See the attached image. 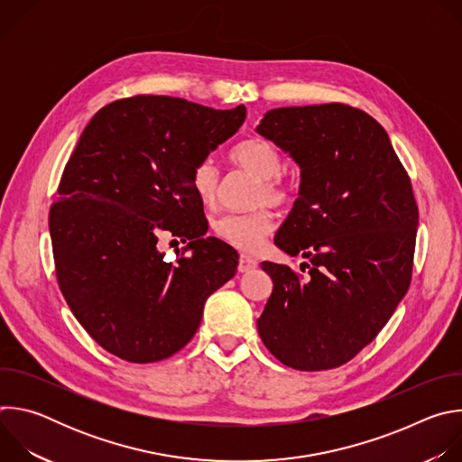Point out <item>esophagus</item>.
Listing matches in <instances>:
<instances>
[{"label": "esophagus", "mask_w": 462, "mask_h": 462, "mask_svg": "<svg viewBox=\"0 0 462 462\" xmlns=\"http://www.w3.org/2000/svg\"><path fill=\"white\" fill-rule=\"evenodd\" d=\"M257 265H259V261L255 257L243 254L239 257V263H237V271L239 273H252L254 269H257Z\"/></svg>", "instance_id": "esophagus-1"}]
</instances>
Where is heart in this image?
Returning <instances> with one entry per match:
<instances>
[{
  "mask_svg": "<svg viewBox=\"0 0 462 462\" xmlns=\"http://www.w3.org/2000/svg\"><path fill=\"white\" fill-rule=\"evenodd\" d=\"M230 161L259 179L254 193L255 205L271 203L274 207H283L294 197V186L282 177L283 157L271 143L261 139L243 141L232 148ZM219 180L221 175L212 159H203L191 170V186L205 205H212L216 201ZM274 226V216L269 208L225 214L214 223L216 234L223 241L245 252L259 250L273 234Z\"/></svg>",
  "mask_w": 462,
  "mask_h": 462,
  "instance_id": "b5f03b06",
  "label": "heart"
}]
</instances>
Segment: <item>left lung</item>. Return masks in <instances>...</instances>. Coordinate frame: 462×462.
<instances>
[{"label":"left lung","mask_w":462,"mask_h":462,"mask_svg":"<svg viewBox=\"0 0 462 462\" xmlns=\"http://www.w3.org/2000/svg\"><path fill=\"white\" fill-rule=\"evenodd\" d=\"M257 134L301 170L300 197L274 243L310 261L292 271L263 261L274 289L257 318L285 365L323 371L371 344L406 296L419 208L385 129L347 104L271 109Z\"/></svg>","instance_id":"8db88e82"}]
</instances>
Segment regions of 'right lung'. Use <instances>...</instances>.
<instances>
[{
	"label": "right lung",
	"instance_id": "1",
	"mask_svg": "<svg viewBox=\"0 0 462 462\" xmlns=\"http://www.w3.org/2000/svg\"><path fill=\"white\" fill-rule=\"evenodd\" d=\"M246 107L135 95L104 106L65 164L49 212L58 287L88 335L134 364L164 360L199 328L205 301L234 278L191 170L241 127ZM162 231L188 240L175 263Z\"/></svg>",
	"mask_w": 462,
	"mask_h": 462
}]
</instances>
